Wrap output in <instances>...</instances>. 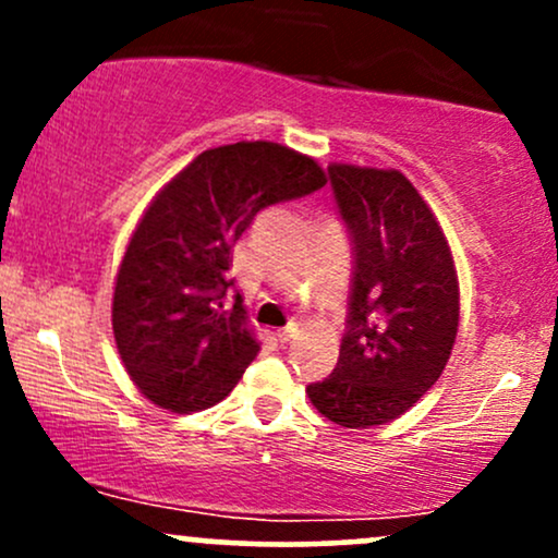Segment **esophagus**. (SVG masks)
Listing matches in <instances>:
<instances>
[{
    "mask_svg": "<svg viewBox=\"0 0 558 558\" xmlns=\"http://www.w3.org/2000/svg\"><path fill=\"white\" fill-rule=\"evenodd\" d=\"M296 332H299V325H296V323H291V325H286L283 330L275 332V336H278V341H280V343H288V341H291V338H296Z\"/></svg>",
    "mask_w": 558,
    "mask_h": 558,
    "instance_id": "1",
    "label": "esophagus"
}]
</instances>
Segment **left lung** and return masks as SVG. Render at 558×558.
Segmentation results:
<instances>
[{
    "label": "left lung",
    "mask_w": 558,
    "mask_h": 558,
    "mask_svg": "<svg viewBox=\"0 0 558 558\" xmlns=\"http://www.w3.org/2000/svg\"><path fill=\"white\" fill-rule=\"evenodd\" d=\"M354 254L349 317L332 375L306 386L341 427L401 417L444 373L459 328V280L444 230L399 170L330 165Z\"/></svg>",
    "instance_id": "1"
}]
</instances>
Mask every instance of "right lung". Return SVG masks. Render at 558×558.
<instances>
[{
  "label": "right lung",
  "mask_w": 558,
  "mask_h": 558,
  "mask_svg": "<svg viewBox=\"0 0 558 558\" xmlns=\"http://www.w3.org/2000/svg\"><path fill=\"white\" fill-rule=\"evenodd\" d=\"M328 183L312 157L270 141L202 151L149 204L118 270L112 330L141 393L175 414L222 401L259 343L241 299L226 304L230 252L257 213Z\"/></svg>",
  "instance_id": "right-lung-1"
}]
</instances>
